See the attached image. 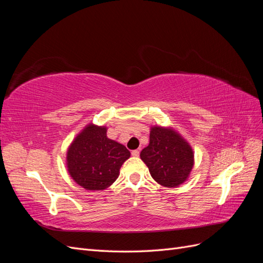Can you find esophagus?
<instances>
[{"instance_id": "34e87169", "label": "esophagus", "mask_w": 263, "mask_h": 263, "mask_svg": "<svg viewBox=\"0 0 263 263\" xmlns=\"http://www.w3.org/2000/svg\"><path fill=\"white\" fill-rule=\"evenodd\" d=\"M132 156H133V157H139V150H138V149L133 150V151H132Z\"/></svg>"}]
</instances>
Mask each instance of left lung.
<instances>
[{
    "mask_svg": "<svg viewBox=\"0 0 263 263\" xmlns=\"http://www.w3.org/2000/svg\"><path fill=\"white\" fill-rule=\"evenodd\" d=\"M149 145L141 150V160L151 177L166 187H176L187 178L194 164L193 150L171 128L151 127Z\"/></svg>",
    "mask_w": 263,
    "mask_h": 263,
    "instance_id": "obj_1",
    "label": "left lung"
}]
</instances>
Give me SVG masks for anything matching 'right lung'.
I'll use <instances>...</instances> for the list:
<instances>
[{"mask_svg": "<svg viewBox=\"0 0 263 263\" xmlns=\"http://www.w3.org/2000/svg\"><path fill=\"white\" fill-rule=\"evenodd\" d=\"M129 157L125 146L107 138L106 127L89 124L70 145L67 166L79 185L101 191L116 181L119 169Z\"/></svg>", "mask_w": 263, "mask_h": 263, "instance_id": "add662e5", "label": "right lung"}]
</instances>
